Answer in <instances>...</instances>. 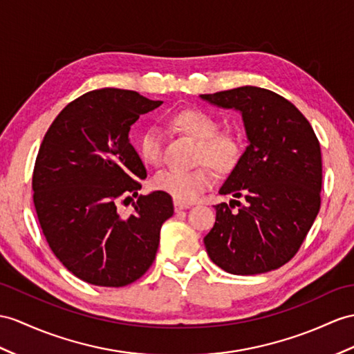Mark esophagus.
Returning <instances> with one entry per match:
<instances>
[{
	"label": "esophagus",
	"instance_id": "1",
	"mask_svg": "<svg viewBox=\"0 0 354 354\" xmlns=\"http://www.w3.org/2000/svg\"><path fill=\"white\" fill-rule=\"evenodd\" d=\"M189 207H191V204L174 200V209H176V212H178V210H186V209H189Z\"/></svg>",
	"mask_w": 354,
	"mask_h": 354
}]
</instances>
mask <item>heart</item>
Segmentation results:
<instances>
[{"label": "heart", "instance_id": "1", "mask_svg": "<svg viewBox=\"0 0 354 354\" xmlns=\"http://www.w3.org/2000/svg\"><path fill=\"white\" fill-rule=\"evenodd\" d=\"M168 124L196 142L195 163L205 162L213 169L228 172L237 165L242 156V140L231 131L219 132V123L212 114L201 109L189 108L174 112ZM138 150L144 162L158 165L162 159V133L156 127H147L138 138ZM158 191L171 195L182 203H192L205 189L213 185V174L207 167L192 171H162L153 180Z\"/></svg>", "mask_w": 354, "mask_h": 354}]
</instances>
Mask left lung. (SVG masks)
<instances>
[{
	"mask_svg": "<svg viewBox=\"0 0 354 354\" xmlns=\"http://www.w3.org/2000/svg\"><path fill=\"white\" fill-rule=\"evenodd\" d=\"M203 100L240 112L248 147L221 186L231 200L216 209L204 237L210 260L232 274L278 269L299 251L320 210V142L304 114L270 90L239 87ZM232 202L239 207L231 211Z\"/></svg>",
	"mask_w": 354,
	"mask_h": 354,
	"instance_id": "obj_1",
	"label": "left lung"
}]
</instances>
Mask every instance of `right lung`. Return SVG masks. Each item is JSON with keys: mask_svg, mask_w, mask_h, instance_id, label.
<instances>
[{"mask_svg": "<svg viewBox=\"0 0 354 354\" xmlns=\"http://www.w3.org/2000/svg\"><path fill=\"white\" fill-rule=\"evenodd\" d=\"M162 103L129 90L88 91L59 112L43 138L32 172L40 227L66 269L93 286L140 279L156 257L162 223L174 213L162 191L140 195L129 217L116 210L147 177L129 140L131 126Z\"/></svg>", "mask_w": 354, "mask_h": 354, "instance_id": "1", "label": "right lung"}]
</instances>
